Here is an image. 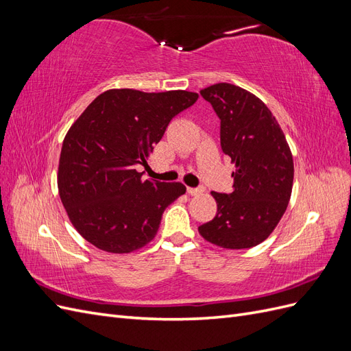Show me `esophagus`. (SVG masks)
I'll use <instances>...</instances> for the list:
<instances>
[{"label":"esophagus","mask_w":351,"mask_h":351,"mask_svg":"<svg viewBox=\"0 0 351 351\" xmlns=\"http://www.w3.org/2000/svg\"><path fill=\"white\" fill-rule=\"evenodd\" d=\"M204 192H205L204 187H187V193L192 195V196L200 195V193H204Z\"/></svg>","instance_id":"1"}]
</instances>
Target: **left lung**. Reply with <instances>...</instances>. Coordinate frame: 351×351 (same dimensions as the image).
<instances>
[{
  "instance_id": "left-lung-1",
  "label": "left lung",
  "mask_w": 351,
  "mask_h": 351,
  "mask_svg": "<svg viewBox=\"0 0 351 351\" xmlns=\"http://www.w3.org/2000/svg\"><path fill=\"white\" fill-rule=\"evenodd\" d=\"M200 95L221 120L222 152L236 171L231 193L212 192L217 215L199 232L219 247L249 249L267 239L284 215L293 189V155L275 117L253 93L217 83Z\"/></svg>"
}]
</instances>
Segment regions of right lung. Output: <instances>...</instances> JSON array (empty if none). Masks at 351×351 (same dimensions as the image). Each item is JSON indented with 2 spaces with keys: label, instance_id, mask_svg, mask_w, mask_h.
<instances>
[{
  "label": "right lung",
  "instance_id": "1",
  "mask_svg": "<svg viewBox=\"0 0 351 351\" xmlns=\"http://www.w3.org/2000/svg\"><path fill=\"white\" fill-rule=\"evenodd\" d=\"M199 95L111 89L95 98L64 137L58 192L71 224L95 247L130 253L149 243L182 183L143 180L141 167L177 114Z\"/></svg>",
  "mask_w": 351,
  "mask_h": 351
}]
</instances>
